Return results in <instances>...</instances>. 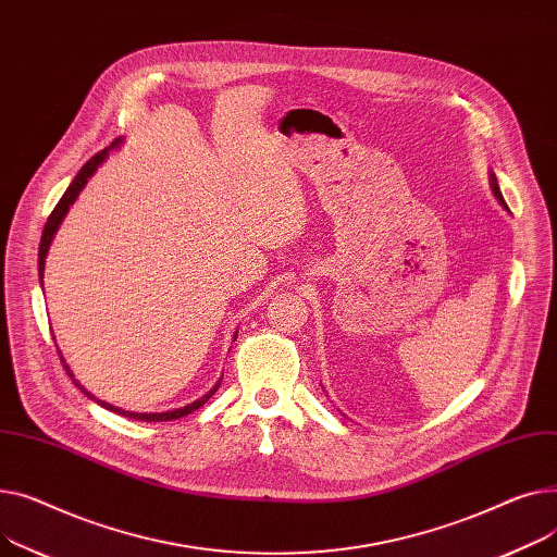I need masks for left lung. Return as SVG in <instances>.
Segmentation results:
<instances>
[{
    "instance_id": "left-lung-1",
    "label": "left lung",
    "mask_w": 557,
    "mask_h": 557,
    "mask_svg": "<svg viewBox=\"0 0 557 557\" xmlns=\"http://www.w3.org/2000/svg\"><path fill=\"white\" fill-rule=\"evenodd\" d=\"M490 186H493V193H495L497 202H499L504 209H508V207H506V200H504V195H502V188H499V184H497V177H495V173H490Z\"/></svg>"
}]
</instances>
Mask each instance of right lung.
<instances>
[{"instance_id": "add662e5", "label": "right lung", "mask_w": 557, "mask_h": 557, "mask_svg": "<svg viewBox=\"0 0 557 557\" xmlns=\"http://www.w3.org/2000/svg\"><path fill=\"white\" fill-rule=\"evenodd\" d=\"M121 144V139H116L110 148H116ZM110 148H106V150H101V152H96L85 166L81 169V173L74 177V182L70 184V188L64 190V195L60 198V202L55 205V209L51 211V215H49V220H47V224H45V232H42V240H40V251H38V272H40V283H42V276H45V258H47V251H49V245H51V240H53V236H55V232H58V226H60V222L64 220V215H67V211H70V207L76 202V198H78V193L85 188V184H87V180L96 173V169L101 166V163L106 161V157H108V152H110ZM60 352V350H58ZM60 359H62V355H60ZM64 362V359H62ZM64 369H67V375L74 380V384L83 391V394L87 396V398H91L94 403H98L101 407H106V409H110V411H114V413H119V416H127V418H133V420H146V422H161V420H175V418H182V416H186V413H190V411H195V409H200L213 394L218 391V386H220V382L222 380H218V384L209 391V394H205L200 400H195V403H190V405H186V407H180V409H173V411H163V413H137V411H125V409H119V407H112V405H108V403H103V400H98V398H94L87 388H83L81 386V382L74 377V373L70 371V367L64 364Z\"/></svg>"}]
</instances>
